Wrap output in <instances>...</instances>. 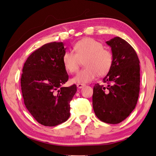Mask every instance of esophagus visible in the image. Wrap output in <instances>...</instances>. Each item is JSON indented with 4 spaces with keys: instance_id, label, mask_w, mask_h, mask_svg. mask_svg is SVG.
<instances>
[{
    "instance_id": "obj_1",
    "label": "esophagus",
    "mask_w": 156,
    "mask_h": 156,
    "mask_svg": "<svg viewBox=\"0 0 156 156\" xmlns=\"http://www.w3.org/2000/svg\"><path fill=\"white\" fill-rule=\"evenodd\" d=\"M84 86H85V84H82V83L77 84V87L78 89H82V88H83Z\"/></svg>"
}]
</instances>
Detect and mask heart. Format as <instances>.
Returning a JSON list of instances; mask_svg holds the SVG:
<instances>
[{
	"mask_svg": "<svg viewBox=\"0 0 156 156\" xmlns=\"http://www.w3.org/2000/svg\"><path fill=\"white\" fill-rule=\"evenodd\" d=\"M73 52H66L63 56L64 67L69 73L77 72L84 61V69L72 79L75 83H87L99 75L103 76L109 72L112 64V55L103 48L100 41L92 38H84L76 42Z\"/></svg>",
	"mask_w": 156,
	"mask_h": 156,
	"instance_id": "obj_1",
	"label": "heart"
}]
</instances>
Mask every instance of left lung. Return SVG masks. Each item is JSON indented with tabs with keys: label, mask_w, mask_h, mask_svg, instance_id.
<instances>
[{
	"label": "left lung",
	"mask_w": 156,
	"mask_h": 156,
	"mask_svg": "<svg viewBox=\"0 0 156 156\" xmlns=\"http://www.w3.org/2000/svg\"><path fill=\"white\" fill-rule=\"evenodd\" d=\"M106 43L111 48L112 67L104 78V85L93 87V108L104 123L117 124L135 108L140 90V61L131 45L119 37Z\"/></svg>",
	"instance_id": "1"
}]
</instances>
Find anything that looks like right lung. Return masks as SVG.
<instances>
[{"label":"right lung","instance_id":"right-lung-1","mask_svg":"<svg viewBox=\"0 0 156 156\" xmlns=\"http://www.w3.org/2000/svg\"><path fill=\"white\" fill-rule=\"evenodd\" d=\"M63 42L44 44L29 56L21 76L24 102L35 119L45 126H56L70 116V101L76 84L62 87L69 76L64 67Z\"/></svg>","mask_w":156,"mask_h":156}]
</instances>
